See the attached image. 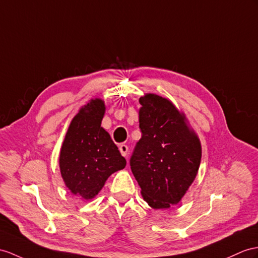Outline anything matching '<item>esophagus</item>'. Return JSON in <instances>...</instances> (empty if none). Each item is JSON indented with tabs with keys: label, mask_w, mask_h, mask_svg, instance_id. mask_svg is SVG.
<instances>
[{
	"label": "esophagus",
	"mask_w": 258,
	"mask_h": 258,
	"mask_svg": "<svg viewBox=\"0 0 258 258\" xmlns=\"http://www.w3.org/2000/svg\"><path fill=\"white\" fill-rule=\"evenodd\" d=\"M119 151H120V153H121L122 156H127L128 147L125 146V144H120V146H119Z\"/></svg>",
	"instance_id": "esophagus-1"
}]
</instances>
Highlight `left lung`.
I'll return each instance as SVG.
<instances>
[{
	"mask_svg": "<svg viewBox=\"0 0 258 258\" xmlns=\"http://www.w3.org/2000/svg\"><path fill=\"white\" fill-rule=\"evenodd\" d=\"M142 137L130 159L143 199L153 209L177 205L198 173L202 144L186 117L155 94L140 97Z\"/></svg>",
	"mask_w": 258,
	"mask_h": 258,
	"instance_id": "left-lung-1",
	"label": "left lung"
}]
</instances>
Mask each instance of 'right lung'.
<instances>
[{
	"label": "right lung",
	"mask_w": 258,
	"mask_h": 258,
	"mask_svg": "<svg viewBox=\"0 0 258 258\" xmlns=\"http://www.w3.org/2000/svg\"><path fill=\"white\" fill-rule=\"evenodd\" d=\"M104 114V100L91 99L72 119L60 151L66 186L85 200L95 197L110 175L127 163L109 134L100 127Z\"/></svg>",
	"instance_id": "add662e5"
}]
</instances>
